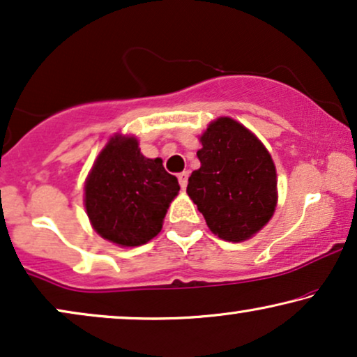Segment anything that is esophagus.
Returning <instances> with one entry per match:
<instances>
[{
	"label": "esophagus",
	"mask_w": 357,
	"mask_h": 357,
	"mask_svg": "<svg viewBox=\"0 0 357 357\" xmlns=\"http://www.w3.org/2000/svg\"><path fill=\"white\" fill-rule=\"evenodd\" d=\"M188 172L187 170H183V172H180L178 174V183H180V187H182V190H185V187H187V183H188Z\"/></svg>",
	"instance_id": "esophagus-1"
}]
</instances>
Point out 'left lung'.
Here are the masks:
<instances>
[{"label": "left lung", "mask_w": 357, "mask_h": 357, "mask_svg": "<svg viewBox=\"0 0 357 357\" xmlns=\"http://www.w3.org/2000/svg\"><path fill=\"white\" fill-rule=\"evenodd\" d=\"M198 170L187 193L213 234L242 242L257 234L275 213L276 169L270 153L250 130L221 116L202 135Z\"/></svg>", "instance_id": "left-lung-1"}]
</instances>
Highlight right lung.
<instances>
[{
    "mask_svg": "<svg viewBox=\"0 0 357 357\" xmlns=\"http://www.w3.org/2000/svg\"><path fill=\"white\" fill-rule=\"evenodd\" d=\"M178 190L177 177L164 169L162 159L144 158L135 136L115 135L86 180V211L100 237L138 247L160 232Z\"/></svg>",
    "mask_w": 357,
    "mask_h": 357,
    "instance_id": "add662e5",
    "label": "right lung"
}]
</instances>
